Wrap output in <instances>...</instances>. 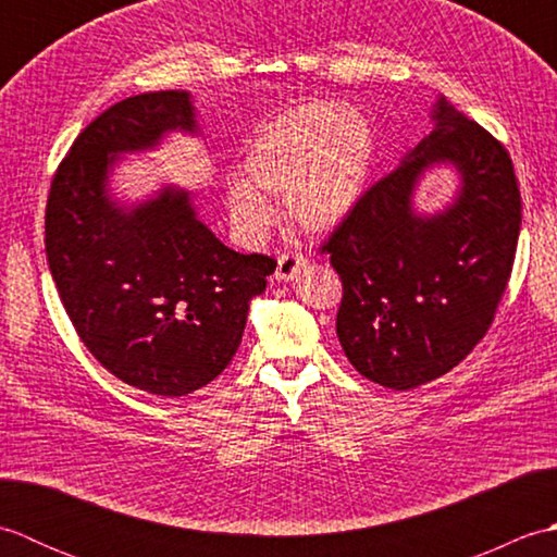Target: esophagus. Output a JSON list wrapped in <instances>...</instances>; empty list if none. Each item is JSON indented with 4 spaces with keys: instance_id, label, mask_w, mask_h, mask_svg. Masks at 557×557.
Returning a JSON list of instances; mask_svg holds the SVG:
<instances>
[{
    "instance_id": "esophagus-1",
    "label": "esophagus",
    "mask_w": 557,
    "mask_h": 557,
    "mask_svg": "<svg viewBox=\"0 0 557 557\" xmlns=\"http://www.w3.org/2000/svg\"><path fill=\"white\" fill-rule=\"evenodd\" d=\"M304 268H306V258L301 253H292V251L289 253H282L277 258L275 277L282 280V282H292Z\"/></svg>"
}]
</instances>
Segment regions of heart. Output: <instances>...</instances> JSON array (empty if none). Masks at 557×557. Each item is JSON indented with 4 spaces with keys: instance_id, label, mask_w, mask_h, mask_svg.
Returning a JSON list of instances; mask_svg holds the SVG:
<instances>
[{
    "instance_id": "1",
    "label": "heart",
    "mask_w": 557,
    "mask_h": 557,
    "mask_svg": "<svg viewBox=\"0 0 557 557\" xmlns=\"http://www.w3.org/2000/svg\"><path fill=\"white\" fill-rule=\"evenodd\" d=\"M375 152V128L345 104L309 102L277 114L246 144L244 180L227 184L234 232L248 244L263 239L275 222L268 196H285L287 218L304 232L337 227L361 200Z\"/></svg>"
}]
</instances>
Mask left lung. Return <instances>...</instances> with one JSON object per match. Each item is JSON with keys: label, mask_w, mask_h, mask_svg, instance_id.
<instances>
[{"label": "left lung", "mask_w": 557, "mask_h": 557, "mask_svg": "<svg viewBox=\"0 0 557 557\" xmlns=\"http://www.w3.org/2000/svg\"><path fill=\"white\" fill-rule=\"evenodd\" d=\"M431 124L323 246L345 289L339 345L354 369L389 389L445 375L486 335L522 224L512 160L498 140L443 96ZM441 166L454 172L456 191L421 211L418 186Z\"/></svg>", "instance_id": "1"}]
</instances>
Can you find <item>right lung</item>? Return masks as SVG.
Here are the masks:
<instances>
[{
    "label": "right lung",
    "mask_w": 557,
    "mask_h": 557,
    "mask_svg": "<svg viewBox=\"0 0 557 557\" xmlns=\"http://www.w3.org/2000/svg\"><path fill=\"white\" fill-rule=\"evenodd\" d=\"M172 134L200 136L188 90L116 102L74 140L45 212L47 263L83 345L120 381L160 397L194 393L227 369L277 265L224 246L198 218V191L162 184L134 203L114 196L116 162Z\"/></svg>",
    "instance_id": "obj_1"
}]
</instances>
